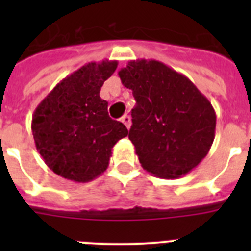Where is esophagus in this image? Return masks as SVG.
I'll return each mask as SVG.
<instances>
[{
    "label": "esophagus",
    "mask_w": 251,
    "mask_h": 251,
    "mask_svg": "<svg viewBox=\"0 0 251 251\" xmlns=\"http://www.w3.org/2000/svg\"><path fill=\"white\" fill-rule=\"evenodd\" d=\"M122 123H123L124 126L128 128V129H129V128H130V117H129V115L124 114L123 117H122Z\"/></svg>",
    "instance_id": "34e87169"
}]
</instances>
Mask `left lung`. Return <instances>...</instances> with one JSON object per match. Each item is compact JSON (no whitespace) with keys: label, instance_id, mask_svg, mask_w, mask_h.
<instances>
[{"label":"left lung","instance_id":"1","mask_svg":"<svg viewBox=\"0 0 251 251\" xmlns=\"http://www.w3.org/2000/svg\"><path fill=\"white\" fill-rule=\"evenodd\" d=\"M133 92L129 139L142 167L161 178H178L199 166L215 138L211 103L187 76L157 60H130L118 72Z\"/></svg>","mask_w":251,"mask_h":251}]
</instances>
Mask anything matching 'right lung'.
<instances>
[{"label":"right lung","mask_w":251,"mask_h":251,"mask_svg":"<svg viewBox=\"0 0 251 251\" xmlns=\"http://www.w3.org/2000/svg\"><path fill=\"white\" fill-rule=\"evenodd\" d=\"M117 60L89 63L60 81L32 114L36 150L48 167L74 182H89L108 168L112 148L128 136L123 123L108 115L101 86Z\"/></svg>","instance_id":"obj_1"}]
</instances>
